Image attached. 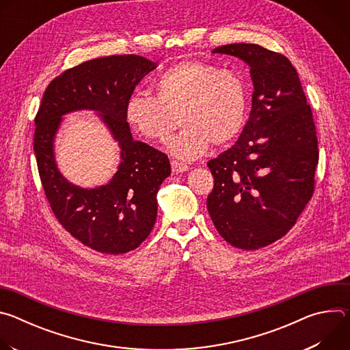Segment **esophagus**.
<instances>
[{
  "label": "esophagus",
  "mask_w": 350,
  "mask_h": 350,
  "mask_svg": "<svg viewBox=\"0 0 350 350\" xmlns=\"http://www.w3.org/2000/svg\"><path fill=\"white\" fill-rule=\"evenodd\" d=\"M187 170H188V166H187V165H183V163H180V162H177V161H172V172H173L174 174L184 173V172H187Z\"/></svg>",
  "instance_id": "34e87169"
}]
</instances>
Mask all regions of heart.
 Returning a JSON list of instances; mask_svg holds the SVG:
<instances>
[{
	"label": "heart",
	"instance_id": "b5f03b06",
	"mask_svg": "<svg viewBox=\"0 0 350 350\" xmlns=\"http://www.w3.org/2000/svg\"><path fill=\"white\" fill-rule=\"evenodd\" d=\"M154 87L157 96L135 91L127 98L126 120L144 138L165 142L180 118L185 129L169 146L178 159L201 158L211 144H227L243 127L246 88L234 72L189 59L162 72Z\"/></svg>",
	"mask_w": 350,
	"mask_h": 350
}]
</instances>
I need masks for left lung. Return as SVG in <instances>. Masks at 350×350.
Segmentation results:
<instances>
[{
    "mask_svg": "<svg viewBox=\"0 0 350 350\" xmlns=\"http://www.w3.org/2000/svg\"><path fill=\"white\" fill-rule=\"evenodd\" d=\"M246 62L252 109L237 142L208 162L215 185L206 206L219 234L239 249L284 237L312 199L319 163L316 126L289 59L258 44L213 49Z\"/></svg>",
    "mask_w": 350,
    "mask_h": 350,
    "instance_id": "8db88e82",
    "label": "left lung"
}]
</instances>
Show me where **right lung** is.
<instances>
[{"mask_svg": "<svg viewBox=\"0 0 350 350\" xmlns=\"http://www.w3.org/2000/svg\"><path fill=\"white\" fill-rule=\"evenodd\" d=\"M157 68L138 55L96 58L65 70L48 84L34 119V154L38 174L55 217L83 245L108 255L138 247L157 221V193L170 176L166 154L134 141L124 116L127 98ZM95 110L121 146L122 161L107 185L81 189L56 167L53 139L62 116Z\"/></svg>", "mask_w": 350, "mask_h": 350, "instance_id": "1", "label": "right lung"}]
</instances>
